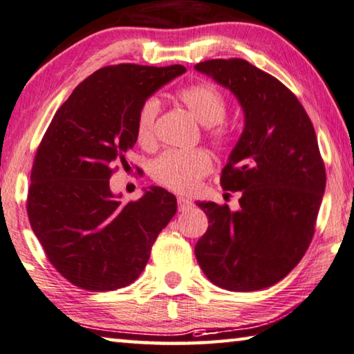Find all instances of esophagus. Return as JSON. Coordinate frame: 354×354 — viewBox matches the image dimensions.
<instances>
[{
    "label": "esophagus",
    "mask_w": 354,
    "mask_h": 354,
    "mask_svg": "<svg viewBox=\"0 0 354 354\" xmlns=\"http://www.w3.org/2000/svg\"><path fill=\"white\" fill-rule=\"evenodd\" d=\"M178 207L179 211H186L189 207H192V201L184 197H178Z\"/></svg>",
    "instance_id": "esophagus-1"
}]
</instances>
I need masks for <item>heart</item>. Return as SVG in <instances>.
<instances>
[{"instance_id": "1", "label": "heart", "mask_w": 354, "mask_h": 354, "mask_svg": "<svg viewBox=\"0 0 354 354\" xmlns=\"http://www.w3.org/2000/svg\"><path fill=\"white\" fill-rule=\"evenodd\" d=\"M179 102L201 126L207 127V137L216 148H227L233 140V129L223 118L227 115V100L218 89L206 82L192 83L176 93ZM159 115V102L149 97L138 109L136 121V137L143 148H153L156 143V120ZM214 168L211 156L203 149L168 151L157 157L151 165V176L159 186L178 194H192L200 181Z\"/></svg>"}]
</instances>
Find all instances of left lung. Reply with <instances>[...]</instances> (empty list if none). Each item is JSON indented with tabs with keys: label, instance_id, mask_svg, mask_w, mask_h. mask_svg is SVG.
Here are the masks:
<instances>
[{
	"label": "left lung",
	"instance_id": "obj_1",
	"mask_svg": "<svg viewBox=\"0 0 354 354\" xmlns=\"http://www.w3.org/2000/svg\"><path fill=\"white\" fill-rule=\"evenodd\" d=\"M238 97L244 131L223 167L221 184L241 190L239 209L198 201L209 221L195 245L205 276L230 291L277 283L315 233L326 170L315 129L298 97L276 77L241 58L195 64Z\"/></svg>",
	"mask_w": 354,
	"mask_h": 354
}]
</instances>
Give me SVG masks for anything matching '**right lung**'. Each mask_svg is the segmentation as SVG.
<instances>
[{
	"instance_id": "1",
	"label": "right lung",
	"mask_w": 354,
	"mask_h": 354,
	"mask_svg": "<svg viewBox=\"0 0 354 354\" xmlns=\"http://www.w3.org/2000/svg\"><path fill=\"white\" fill-rule=\"evenodd\" d=\"M186 67L116 64L85 78L59 106L36 151L26 211L53 268L78 288L132 283L176 214V197L149 187L122 205L110 190L137 142L142 104Z\"/></svg>"
}]
</instances>
